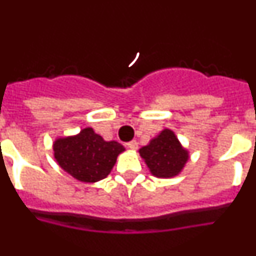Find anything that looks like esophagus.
Returning <instances> with one entry per match:
<instances>
[{"label":"esophagus","instance_id":"esophagus-1","mask_svg":"<svg viewBox=\"0 0 256 256\" xmlns=\"http://www.w3.org/2000/svg\"><path fill=\"white\" fill-rule=\"evenodd\" d=\"M126 148H130V150H137V148H138V144L136 141H130L126 144Z\"/></svg>","mask_w":256,"mask_h":256}]
</instances>
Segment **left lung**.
Here are the masks:
<instances>
[{"mask_svg": "<svg viewBox=\"0 0 256 256\" xmlns=\"http://www.w3.org/2000/svg\"><path fill=\"white\" fill-rule=\"evenodd\" d=\"M151 173L155 177L170 178L177 176L188 160V152L180 146V141L170 130H162L151 140L148 146L140 150Z\"/></svg>", "mask_w": 256, "mask_h": 256, "instance_id": "obj_1", "label": "left lung"}]
</instances>
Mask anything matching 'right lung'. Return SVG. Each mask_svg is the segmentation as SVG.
Here are the masks:
<instances>
[{
	"label": "right lung",
	"mask_w": 256,
	"mask_h": 256,
	"mask_svg": "<svg viewBox=\"0 0 256 256\" xmlns=\"http://www.w3.org/2000/svg\"><path fill=\"white\" fill-rule=\"evenodd\" d=\"M124 148L105 140L92 128H84L72 137L56 140L54 155L66 173L80 182H97L108 176Z\"/></svg>",
	"instance_id": "obj_1"
}]
</instances>
